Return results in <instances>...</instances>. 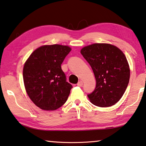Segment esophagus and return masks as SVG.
<instances>
[{"instance_id":"1","label":"esophagus","mask_w":146,"mask_h":146,"mask_svg":"<svg viewBox=\"0 0 146 146\" xmlns=\"http://www.w3.org/2000/svg\"><path fill=\"white\" fill-rule=\"evenodd\" d=\"M82 84H83V82H82V81H79V82L77 83V86H82Z\"/></svg>"}]
</instances>
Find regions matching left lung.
<instances>
[{
  "mask_svg": "<svg viewBox=\"0 0 146 146\" xmlns=\"http://www.w3.org/2000/svg\"><path fill=\"white\" fill-rule=\"evenodd\" d=\"M80 53L92 69L96 85L88 94L92 104L110 107L119 101L127 88L130 69L125 54L113 45L96 43L82 48Z\"/></svg>",
  "mask_w": 146,
  "mask_h": 146,
  "instance_id": "obj_1",
  "label": "left lung"
}]
</instances>
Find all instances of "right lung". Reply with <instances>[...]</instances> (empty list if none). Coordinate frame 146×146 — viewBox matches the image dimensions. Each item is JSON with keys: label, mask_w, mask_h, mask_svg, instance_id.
Returning <instances> with one entry per match:
<instances>
[{"label": "right lung", "mask_w": 146, "mask_h": 146, "mask_svg": "<svg viewBox=\"0 0 146 146\" xmlns=\"http://www.w3.org/2000/svg\"><path fill=\"white\" fill-rule=\"evenodd\" d=\"M71 50L67 46H42L26 61L23 70L26 92L42 110H57L68 98L73 86L67 82L61 65Z\"/></svg>", "instance_id": "1"}]
</instances>
